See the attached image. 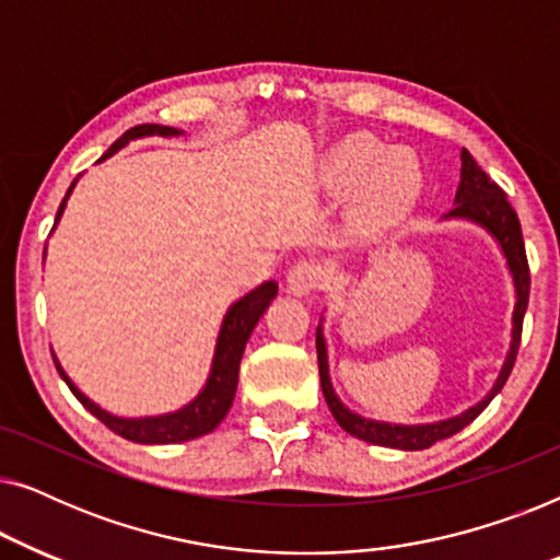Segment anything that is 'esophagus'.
Returning a JSON list of instances; mask_svg holds the SVG:
<instances>
[{
  "label": "esophagus",
  "instance_id": "34e87169",
  "mask_svg": "<svg viewBox=\"0 0 560 560\" xmlns=\"http://www.w3.org/2000/svg\"><path fill=\"white\" fill-rule=\"evenodd\" d=\"M285 282H288V290L293 295H298V298L311 295L320 282V267H316L313 262H295L288 270Z\"/></svg>",
  "mask_w": 560,
  "mask_h": 560
}]
</instances>
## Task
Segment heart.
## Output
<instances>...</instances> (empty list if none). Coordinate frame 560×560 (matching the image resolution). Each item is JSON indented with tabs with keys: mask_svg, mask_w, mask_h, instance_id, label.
<instances>
[{
	"mask_svg": "<svg viewBox=\"0 0 560 560\" xmlns=\"http://www.w3.org/2000/svg\"><path fill=\"white\" fill-rule=\"evenodd\" d=\"M400 150L385 152L377 137L357 135L336 144L324 160V186L334 194L359 188V211L364 217H377V213L393 209L402 198H408L418 186V171L412 175L410 186L405 190H395V186L408 183V165L402 163Z\"/></svg>",
	"mask_w": 560,
	"mask_h": 560,
	"instance_id": "heart-1",
	"label": "heart"
}]
</instances>
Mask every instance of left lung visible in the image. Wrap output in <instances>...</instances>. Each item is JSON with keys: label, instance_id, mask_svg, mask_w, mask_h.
Returning <instances> with one entry per match:
<instances>
[{"label": "left lung", "instance_id": "1", "mask_svg": "<svg viewBox=\"0 0 560 560\" xmlns=\"http://www.w3.org/2000/svg\"><path fill=\"white\" fill-rule=\"evenodd\" d=\"M441 221H469L492 236L500 247L504 262H508V272L512 278V288H515V308H512V328H510V347L504 354V362L497 374L494 385L489 387V393L481 397L477 405L466 408L458 416L433 420V423H387V420H374L364 418L341 402V397L336 395L334 382H331V364H328V347H326V334H324V316L316 328V351H318V374H320V389L328 402V410L336 418L343 431L354 435L359 441L374 443V446H387V448H400V451H423L431 448L433 443H439L448 435H454L471 423L489 402L500 395V389L508 382L512 366H515V357L520 349V334H523V318L527 311V298H530V270H527V257H525V242H523V229H520L517 213L508 203L504 190L497 186L494 180H489V175L477 165V160L471 158L469 150H462V178H458L454 209L443 213Z\"/></svg>", "mask_w": 560, "mask_h": 560}]
</instances>
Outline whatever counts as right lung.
<instances>
[{"mask_svg": "<svg viewBox=\"0 0 560 560\" xmlns=\"http://www.w3.org/2000/svg\"><path fill=\"white\" fill-rule=\"evenodd\" d=\"M178 135H183L180 129L163 127V125L132 127L129 132L121 135L109 150L104 152L98 163H104L106 158L114 155V152L127 148L132 140H142V137H178ZM79 178L71 183L63 203H60L56 224H52V232H56L58 221H60V217H63L66 203H68V198H71ZM43 259H45V252H43ZM275 295H278V282L265 280L262 285L249 290L247 295H242L240 301L229 305V311L224 313V320H221L217 347H213L211 370H209V377H206V382H203V387L198 389V395L194 397V400L186 402L183 408L173 410V412H163V416H142V418L114 416V412L104 410L102 405H96L89 395H83L81 389L75 387V382L68 377L63 366H60L56 351H52V362H56V370L60 377H63L66 385L71 387L75 400H79L83 408L91 412V416H96L98 420H102L109 431L121 435V439L144 443V446L201 439V435L211 433L213 428H217L221 420L226 418L229 408H232L234 395H236V382H240V362H242L244 347H247V341H249L252 331H255L257 320L262 318V313L267 311V305L272 303Z\"/></svg>", "mask_w": 560, "mask_h": 560, "instance_id": "obj_1", "label": "right lung"}]
</instances>
